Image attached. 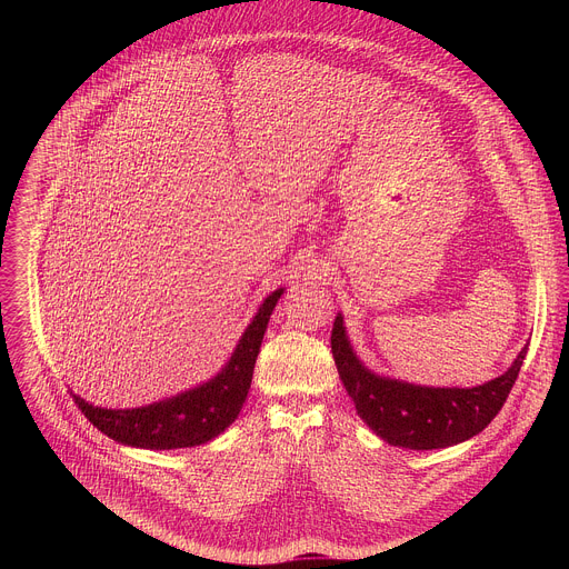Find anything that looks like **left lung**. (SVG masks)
<instances>
[{
	"mask_svg": "<svg viewBox=\"0 0 569 569\" xmlns=\"http://www.w3.org/2000/svg\"><path fill=\"white\" fill-rule=\"evenodd\" d=\"M330 348L339 379L361 420L386 442L416 451L445 449L478 436L506 403L528 346L497 379L476 388H427L368 370L355 355L341 313H337Z\"/></svg>",
	"mask_w": 569,
	"mask_h": 569,
	"instance_id": "1",
	"label": "left lung"
}]
</instances>
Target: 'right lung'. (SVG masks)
<instances>
[{"instance_id":"right-lung-1","label":"right lung","mask_w":569,"mask_h":569,"mask_svg":"<svg viewBox=\"0 0 569 569\" xmlns=\"http://www.w3.org/2000/svg\"><path fill=\"white\" fill-rule=\"evenodd\" d=\"M282 291L284 289H276L262 300L258 313L244 328L230 361L208 383L158 403L133 409L91 406L79 395H72L74 403L93 427L116 442L129 447L163 451L206 445L223 433L243 409L256 357L260 352L271 311L276 309Z\"/></svg>"}]
</instances>
